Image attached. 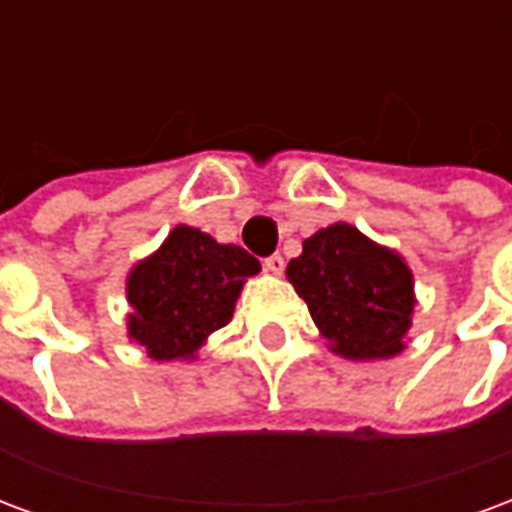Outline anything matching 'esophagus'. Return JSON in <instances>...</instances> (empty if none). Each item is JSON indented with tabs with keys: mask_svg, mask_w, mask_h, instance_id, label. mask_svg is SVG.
Returning <instances> with one entry per match:
<instances>
[{
	"mask_svg": "<svg viewBox=\"0 0 512 512\" xmlns=\"http://www.w3.org/2000/svg\"><path fill=\"white\" fill-rule=\"evenodd\" d=\"M263 266H266V271H271V274H282V268H285V257L279 255H271L263 260Z\"/></svg>",
	"mask_w": 512,
	"mask_h": 512,
	"instance_id": "esophagus-1",
	"label": "esophagus"
}]
</instances>
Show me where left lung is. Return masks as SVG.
<instances>
[{
	"label": "left lung",
	"mask_w": 512,
	"mask_h": 512,
	"mask_svg": "<svg viewBox=\"0 0 512 512\" xmlns=\"http://www.w3.org/2000/svg\"><path fill=\"white\" fill-rule=\"evenodd\" d=\"M288 279L334 354L389 359L403 351L414 312L408 266L351 224H332L304 241Z\"/></svg>",
	"instance_id": "8db88e82"
}]
</instances>
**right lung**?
Returning <instances> with one entry per match:
<instances>
[{
    "mask_svg": "<svg viewBox=\"0 0 512 512\" xmlns=\"http://www.w3.org/2000/svg\"><path fill=\"white\" fill-rule=\"evenodd\" d=\"M257 271L246 249L180 224L128 277V334L153 359H191L208 334L230 323L246 277Z\"/></svg>",
    "mask_w": 512,
    "mask_h": 512,
    "instance_id": "obj_1",
    "label": "right lung"
}]
</instances>
